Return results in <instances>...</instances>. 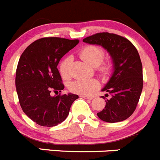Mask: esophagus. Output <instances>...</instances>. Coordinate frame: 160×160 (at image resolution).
Listing matches in <instances>:
<instances>
[{
    "instance_id": "obj_1",
    "label": "esophagus",
    "mask_w": 160,
    "mask_h": 160,
    "mask_svg": "<svg viewBox=\"0 0 160 160\" xmlns=\"http://www.w3.org/2000/svg\"><path fill=\"white\" fill-rule=\"evenodd\" d=\"M80 96H81V97L84 98V99H90V100H91V99H92L93 98H94L92 96H86V95H81Z\"/></svg>"
}]
</instances>
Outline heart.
Returning <instances> with one entry per match:
<instances>
[{
	"label": "heart",
	"mask_w": 160,
	"mask_h": 160,
	"mask_svg": "<svg viewBox=\"0 0 160 160\" xmlns=\"http://www.w3.org/2000/svg\"><path fill=\"white\" fill-rule=\"evenodd\" d=\"M79 56L88 64L96 67L102 63L105 56V51L99 46L87 45L80 50ZM72 58L67 57L60 64L59 72L64 79L68 80L72 77ZM110 64L104 63L99 68V72L102 74H107L110 72ZM98 87L99 82L97 80L92 78H78L69 85V89L76 94L88 95L96 90Z\"/></svg>",
	"instance_id": "1"
}]
</instances>
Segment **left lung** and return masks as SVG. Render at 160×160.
<instances>
[{
  "instance_id": "8db88e82",
  "label": "left lung",
  "mask_w": 160,
  "mask_h": 160,
  "mask_svg": "<svg viewBox=\"0 0 160 160\" xmlns=\"http://www.w3.org/2000/svg\"><path fill=\"white\" fill-rule=\"evenodd\" d=\"M83 42L102 46L113 61V75L102 89L108 92L110 98L97 116L109 123L128 119L135 110L143 88L142 64L137 49L130 40L114 33L98 32Z\"/></svg>"
}]
</instances>
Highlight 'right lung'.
Segmentation results:
<instances>
[{"instance_id": "right-lung-1", "label": "right lung", "mask_w": 160, "mask_h": 160, "mask_svg": "<svg viewBox=\"0 0 160 160\" xmlns=\"http://www.w3.org/2000/svg\"><path fill=\"white\" fill-rule=\"evenodd\" d=\"M79 42L78 39L44 37L32 42L20 57L15 86L23 112L43 127L58 125L67 118L78 95L59 94L64 85L58 69L60 60Z\"/></svg>"}]
</instances>
